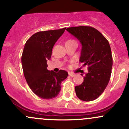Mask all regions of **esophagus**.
Listing matches in <instances>:
<instances>
[{
    "instance_id": "esophagus-1",
    "label": "esophagus",
    "mask_w": 129,
    "mask_h": 129,
    "mask_svg": "<svg viewBox=\"0 0 129 129\" xmlns=\"http://www.w3.org/2000/svg\"><path fill=\"white\" fill-rule=\"evenodd\" d=\"M69 75L70 76H71V77H74V76H75V74H73V73H72V72H69Z\"/></svg>"
}]
</instances>
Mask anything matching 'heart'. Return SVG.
I'll return each mask as SVG.
<instances>
[{"mask_svg":"<svg viewBox=\"0 0 129 129\" xmlns=\"http://www.w3.org/2000/svg\"><path fill=\"white\" fill-rule=\"evenodd\" d=\"M72 41H74V40H68L67 42H72Z\"/></svg>","mask_w":129,"mask_h":129,"instance_id":"heart-1","label":"heart"}]
</instances>
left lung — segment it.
I'll return each instance as SVG.
<instances>
[{
    "instance_id": "obj_1",
    "label": "left lung",
    "mask_w": 129,
    "mask_h": 129,
    "mask_svg": "<svg viewBox=\"0 0 129 129\" xmlns=\"http://www.w3.org/2000/svg\"><path fill=\"white\" fill-rule=\"evenodd\" d=\"M66 30L80 42L79 62L84 66H88L84 82L75 87V93L81 101H93L103 93L111 76L113 61L109 43L99 31L92 27L79 26Z\"/></svg>"
}]
</instances>
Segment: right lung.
<instances>
[{"label": "right lung", "mask_w": 129, "mask_h": 129, "mask_svg": "<svg viewBox=\"0 0 129 129\" xmlns=\"http://www.w3.org/2000/svg\"><path fill=\"white\" fill-rule=\"evenodd\" d=\"M66 28L37 32L25 44L21 58L24 77L32 92L44 99L57 97L61 83L68 76L63 70L56 73L47 69L53 47Z\"/></svg>", "instance_id": "add662e5"}]
</instances>
